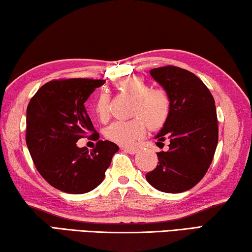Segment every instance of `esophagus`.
I'll return each instance as SVG.
<instances>
[{"mask_svg": "<svg viewBox=\"0 0 252 252\" xmlns=\"http://www.w3.org/2000/svg\"><path fill=\"white\" fill-rule=\"evenodd\" d=\"M124 151L125 152H127V153H129V154H136L138 152V150L137 148H135V147H122Z\"/></svg>", "mask_w": 252, "mask_h": 252, "instance_id": "1", "label": "esophagus"}]
</instances>
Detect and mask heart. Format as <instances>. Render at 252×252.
<instances>
[{"label":"heart","mask_w":252,"mask_h":252,"mask_svg":"<svg viewBox=\"0 0 252 252\" xmlns=\"http://www.w3.org/2000/svg\"><path fill=\"white\" fill-rule=\"evenodd\" d=\"M117 88L134 99L131 116L135 117L110 124L105 130L107 139L121 146H133L145 135L147 126L155 130L165 125L171 114V98L165 90L153 89L147 81L137 76L122 79ZM94 109L101 122L108 119V94H98Z\"/></svg>","instance_id":"obj_1"}]
</instances>
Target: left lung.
Wrapping results in <instances>:
<instances>
[{"label": "left lung", "mask_w": 252, "mask_h": 252, "mask_svg": "<svg viewBox=\"0 0 252 252\" xmlns=\"http://www.w3.org/2000/svg\"><path fill=\"white\" fill-rule=\"evenodd\" d=\"M150 73L171 98L170 117L155 136L156 145L166 138L170 145L158 153V166L146 180L160 192L188 191L204 176L216 153V102L207 86L188 70L167 65Z\"/></svg>", "instance_id": "left-lung-1"}]
</instances>
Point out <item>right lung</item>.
<instances>
[{"mask_svg":"<svg viewBox=\"0 0 252 252\" xmlns=\"http://www.w3.org/2000/svg\"><path fill=\"white\" fill-rule=\"evenodd\" d=\"M105 80L63 79L43 85L27 108V146L36 170L47 182L70 194H84L105 179L119 147L98 141L92 152L77 142L93 131L85 101ZM99 138V137H98Z\"/></svg>","mask_w":252,"mask_h":252,"instance_id":"1","label":"right lung"}]
</instances>
